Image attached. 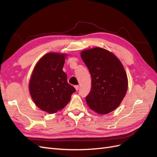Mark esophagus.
Segmentation results:
<instances>
[{
	"instance_id": "34e87169",
	"label": "esophagus",
	"mask_w": 157,
	"mask_h": 157,
	"mask_svg": "<svg viewBox=\"0 0 157 157\" xmlns=\"http://www.w3.org/2000/svg\"><path fill=\"white\" fill-rule=\"evenodd\" d=\"M75 88L77 91V90L79 89V86H78V85H76V86H75Z\"/></svg>"
}]
</instances>
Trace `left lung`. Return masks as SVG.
Segmentation results:
<instances>
[{"instance_id": "1", "label": "left lung", "mask_w": 157, "mask_h": 157, "mask_svg": "<svg viewBox=\"0 0 157 157\" xmlns=\"http://www.w3.org/2000/svg\"><path fill=\"white\" fill-rule=\"evenodd\" d=\"M80 55L92 78L87 105L101 115L111 113L120 105L127 91L124 67L113 53L99 47L82 51Z\"/></svg>"}]
</instances>
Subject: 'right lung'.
<instances>
[{
  "label": "right lung",
  "instance_id": "obj_1",
  "mask_svg": "<svg viewBox=\"0 0 157 157\" xmlns=\"http://www.w3.org/2000/svg\"><path fill=\"white\" fill-rule=\"evenodd\" d=\"M66 54L44 55L33 69L29 82V92L35 105L50 114L64 108L76 90L67 82L63 67Z\"/></svg>",
  "mask_w": 157,
  "mask_h": 157
}]
</instances>
